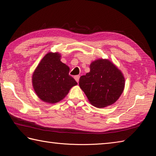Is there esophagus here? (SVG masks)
Wrapping results in <instances>:
<instances>
[{"label": "esophagus", "mask_w": 156, "mask_h": 156, "mask_svg": "<svg viewBox=\"0 0 156 156\" xmlns=\"http://www.w3.org/2000/svg\"><path fill=\"white\" fill-rule=\"evenodd\" d=\"M74 78H75V81H76L78 83L79 81L80 76H79V75H76V76L74 77Z\"/></svg>", "instance_id": "34e87169"}]
</instances>
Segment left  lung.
<instances>
[{"label": "left lung", "instance_id": "obj_1", "mask_svg": "<svg viewBox=\"0 0 156 156\" xmlns=\"http://www.w3.org/2000/svg\"><path fill=\"white\" fill-rule=\"evenodd\" d=\"M89 73L79 79V87L90 103L98 108L113 104L123 92L125 79L111 61L98 59L90 66Z\"/></svg>", "mask_w": 156, "mask_h": 156}]
</instances>
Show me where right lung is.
<instances>
[{
    "mask_svg": "<svg viewBox=\"0 0 156 156\" xmlns=\"http://www.w3.org/2000/svg\"><path fill=\"white\" fill-rule=\"evenodd\" d=\"M58 53H49L42 58L32 75L33 87L41 100L49 103L58 102L70 88L77 84L69 75V68L60 61Z\"/></svg>",
    "mask_w": 156,
    "mask_h": 156,
    "instance_id": "1",
    "label": "right lung"
}]
</instances>
